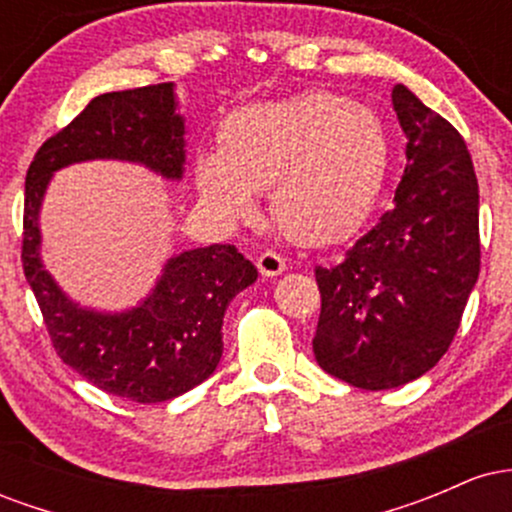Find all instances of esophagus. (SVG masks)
<instances>
[{"label": "esophagus", "mask_w": 512, "mask_h": 512, "mask_svg": "<svg viewBox=\"0 0 512 512\" xmlns=\"http://www.w3.org/2000/svg\"><path fill=\"white\" fill-rule=\"evenodd\" d=\"M257 269H260L262 276H276L286 272V260L274 250H264L260 257H257Z\"/></svg>", "instance_id": "esophagus-1"}]
</instances>
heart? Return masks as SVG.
<instances>
[{"instance_id": "heart-1", "label": "heart", "mask_w": 512, "mask_h": 512, "mask_svg": "<svg viewBox=\"0 0 512 512\" xmlns=\"http://www.w3.org/2000/svg\"><path fill=\"white\" fill-rule=\"evenodd\" d=\"M390 163L383 117L330 91L257 103L223 122L221 151H204L197 185L226 221L255 214V192L269 190L279 231L301 245L349 236L368 216Z\"/></svg>"}]
</instances>
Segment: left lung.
Instances as JSON below:
<instances>
[{"instance_id": "left-lung-1", "label": "left lung", "mask_w": 512, "mask_h": 512, "mask_svg": "<svg viewBox=\"0 0 512 512\" xmlns=\"http://www.w3.org/2000/svg\"><path fill=\"white\" fill-rule=\"evenodd\" d=\"M407 134L395 204L334 267H315L313 339L325 373L361 390L421 378L443 358L479 279V185L467 144L407 86L392 88Z\"/></svg>"}]
</instances>
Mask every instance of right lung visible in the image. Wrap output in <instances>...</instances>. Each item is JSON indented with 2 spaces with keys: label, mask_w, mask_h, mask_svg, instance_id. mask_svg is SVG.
Wrapping results in <instances>:
<instances>
[{
  "label": "right lung",
  "mask_w": 512,
  "mask_h": 512,
  "mask_svg": "<svg viewBox=\"0 0 512 512\" xmlns=\"http://www.w3.org/2000/svg\"><path fill=\"white\" fill-rule=\"evenodd\" d=\"M185 125L173 84L96 96L38 149L26 173L21 262L57 356L108 395L154 404L204 383L223 354V313L257 269L233 245L180 252L156 289L127 313L79 308L40 262L38 211L55 170L93 158L142 163L163 178L185 170Z\"/></svg>",
  "instance_id": "obj_1"
}]
</instances>
